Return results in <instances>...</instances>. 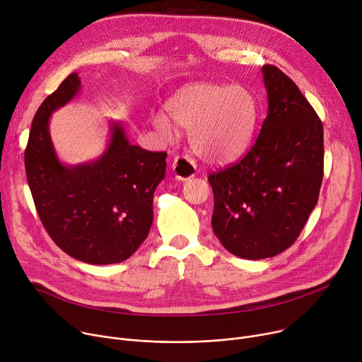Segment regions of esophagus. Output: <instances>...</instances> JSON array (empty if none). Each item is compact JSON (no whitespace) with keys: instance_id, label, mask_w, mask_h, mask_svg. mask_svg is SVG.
Instances as JSON below:
<instances>
[{"instance_id":"34e87169","label":"esophagus","mask_w":362,"mask_h":362,"mask_svg":"<svg viewBox=\"0 0 362 362\" xmlns=\"http://www.w3.org/2000/svg\"><path fill=\"white\" fill-rule=\"evenodd\" d=\"M173 172H175L177 180H187L194 176L196 164L189 157H185V156L176 157L173 161Z\"/></svg>"}]
</instances>
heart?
Segmentation results:
<instances>
[{
	"instance_id": "1",
	"label": "heart",
	"mask_w": 362,
	"mask_h": 362,
	"mask_svg": "<svg viewBox=\"0 0 362 362\" xmlns=\"http://www.w3.org/2000/svg\"><path fill=\"white\" fill-rule=\"evenodd\" d=\"M168 119L156 127L170 136L172 127L187 133L192 151L209 164H228L250 146L257 124L254 96L243 86L198 83L177 93L168 104Z\"/></svg>"
}]
</instances>
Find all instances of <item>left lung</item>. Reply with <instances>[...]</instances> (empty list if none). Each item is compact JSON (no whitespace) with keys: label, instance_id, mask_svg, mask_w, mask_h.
Wrapping results in <instances>:
<instances>
[{"label":"left lung","instance_id":"left-lung-1","mask_svg":"<svg viewBox=\"0 0 362 362\" xmlns=\"http://www.w3.org/2000/svg\"><path fill=\"white\" fill-rule=\"evenodd\" d=\"M269 111L251 150L208 180L212 228L237 257L261 259L287 250L315 209L323 179L322 122L287 75L261 68Z\"/></svg>","mask_w":362,"mask_h":362}]
</instances>
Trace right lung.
Returning <instances> with one entry per match:
<instances>
[{
	"mask_svg": "<svg viewBox=\"0 0 362 362\" xmlns=\"http://www.w3.org/2000/svg\"><path fill=\"white\" fill-rule=\"evenodd\" d=\"M79 89V75L71 74L33 118L24 151L27 182L40 221L60 250L88 264H115L148 235L153 194L166 173L168 153L131 144L122 124L111 121L110 141L100 157L63 164L49 121Z\"/></svg>",
	"mask_w": 362,
	"mask_h": 362,
	"instance_id": "1",
	"label": "right lung"
}]
</instances>
